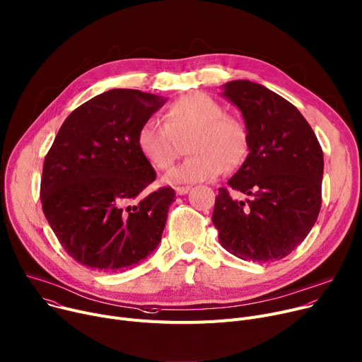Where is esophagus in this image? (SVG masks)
<instances>
[{
	"mask_svg": "<svg viewBox=\"0 0 362 362\" xmlns=\"http://www.w3.org/2000/svg\"><path fill=\"white\" fill-rule=\"evenodd\" d=\"M188 191H191V187H175V192L178 194V196H184V194H187Z\"/></svg>",
	"mask_w": 362,
	"mask_h": 362,
	"instance_id": "esophagus-1",
	"label": "esophagus"
}]
</instances>
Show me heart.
I'll list each match as a JSON object with an SVG mask.
<instances>
[{"instance_id":"1","label":"heart","mask_w":362,"mask_h":362,"mask_svg":"<svg viewBox=\"0 0 362 362\" xmlns=\"http://www.w3.org/2000/svg\"><path fill=\"white\" fill-rule=\"evenodd\" d=\"M165 124L149 120L137 132V148L155 170L163 171L182 155L191 153L165 175V181L200 182L239 166L247 151L245 127L216 100L192 93L175 100L163 115Z\"/></svg>"}]
</instances>
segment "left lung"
<instances>
[{"label": "left lung", "mask_w": 362, "mask_h": 362, "mask_svg": "<svg viewBox=\"0 0 362 362\" xmlns=\"http://www.w3.org/2000/svg\"><path fill=\"white\" fill-rule=\"evenodd\" d=\"M223 97L243 116L249 153L228 184L245 202L218 188L211 221L218 242L243 261H278L305 239L322 206L323 152L300 111L257 82L230 81Z\"/></svg>", "instance_id": "obj_1"}]
</instances>
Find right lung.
<instances>
[{"label": "right lung", "mask_w": 362, "mask_h": 362, "mask_svg": "<svg viewBox=\"0 0 362 362\" xmlns=\"http://www.w3.org/2000/svg\"><path fill=\"white\" fill-rule=\"evenodd\" d=\"M165 101L139 90H110L75 108L54 137L43 163L42 209L81 265L123 271L159 245L175 191H146L156 173L136 139Z\"/></svg>", "instance_id": "right-lung-1"}]
</instances>
